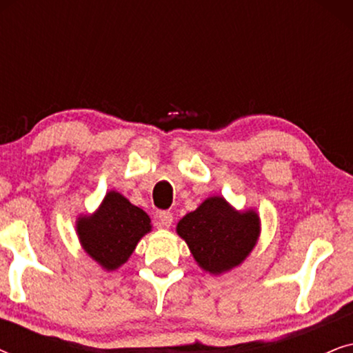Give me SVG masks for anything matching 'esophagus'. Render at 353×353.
Here are the masks:
<instances>
[{
	"mask_svg": "<svg viewBox=\"0 0 353 353\" xmlns=\"http://www.w3.org/2000/svg\"><path fill=\"white\" fill-rule=\"evenodd\" d=\"M159 221H161L162 226H165V228H168V226H170L172 221H173V214H172L170 210L159 212Z\"/></svg>",
	"mask_w": 353,
	"mask_h": 353,
	"instance_id": "1",
	"label": "esophagus"
}]
</instances>
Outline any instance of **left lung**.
<instances>
[{
    "mask_svg": "<svg viewBox=\"0 0 353 353\" xmlns=\"http://www.w3.org/2000/svg\"><path fill=\"white\" fill-rule=\"evenodd\" d=\"M259 230L255 212H234L220 196L209 197L176 226L196 262L214 274L243 262L254 249Z\"/></svg>",
    "mask_w": 353,
    "mask_h": 353,
    "instance_id": "obj_1",
    "label": "left lung"
}]
</instances>
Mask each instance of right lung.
<instances>
[{
	"label": "right lung",
	"mask_w": 353,
	"mask_h": 353,
	"mask_svg": "<svg viewBox=\"0 0 353 353\" xmlns=\"http://www.w3.org/2000/svg\"><path fill=\"white\" fill-rule=\"evenodd\" d=\"M151 230V220L139 207L110 191L94 215L79 221L81 245L105 270H115L128 260L138 241Z\"/></svg>",
	"instance_id": "1"
}]
</instances>
